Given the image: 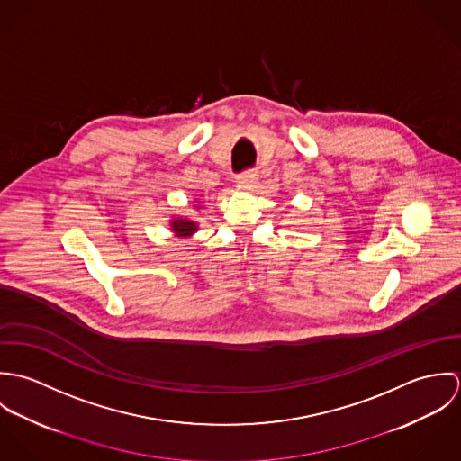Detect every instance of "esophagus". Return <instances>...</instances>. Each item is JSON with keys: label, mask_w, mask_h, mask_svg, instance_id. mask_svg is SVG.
I'll return each mask as SVG.
<instances>
[{"label": "esophagus", "mask_w": 461, "mask_h": 461, "mask_svg": "<svg viewBox=\"0 0 461 461\" xmlns=\"http://www.w3.org/2000/svg\"><path fill=\"white\" fill-rule=\"evenodd\" d=\"M258 181H259V176L256 170H249V172L236 176V185L241 188H254Z\"/></svg>", "instance_id": "esophagus-1"}]
</instances>
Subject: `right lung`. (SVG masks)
I'll return each instance as SVG.
<instances>
[{
	"label": "right lung",
	"mask_w": 461,
	"mask_h": 461,
	"mask_svg": "<svg viewBox=\"0 0 461 461\" xmlns=\"http://www.w3.org/2000/svg\"><path fill=\"white\" fill-rule=\"evenodd\" d=\"M170 227H172V230L176 232V236H179V238L194 236L198 229L195 221H192V220H188V218H181V216L170 220Z\"/></svg>",
	"instance_id": "right-lung-1"
}]
</instances>
